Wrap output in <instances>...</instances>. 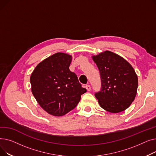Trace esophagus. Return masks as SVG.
Returning a JSON list of instances; mask_svg holds the SVG:
<instances>
[{"instance_id": "1", "label": "esophagus", "mask_w": 156, "mask_h": 156, "mask_svg": "<svg viewBox=\"0 0 156 156\" xmlns=\"http://www.w3.org/2000/svg\"><path fill=\"white\" fill-rule=\"evenodd\" d=\"M85 87H86V89L88 91H90V90H91V87H90V85H87Z\"/></svg>"}]
</instances>
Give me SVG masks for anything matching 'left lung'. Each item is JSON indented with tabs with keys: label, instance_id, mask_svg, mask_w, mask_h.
<instances>
[{
	"label": "left lung",
	"instance_id": "obj_1",
	"mask_svg": "<svg viewBox=\"0 0 156 156\" xmlns=\"http://www.w3.org/2000/svg\"><path fill=\"white\" fill-rule=\"evenodd\" d=\"M99 69L101 91L95 94L101 107L112 113L126 110L137 93L138 76L123 57L109 51L92 56Z\"/></svg>",
	"mask_w": 156,
	"mask_h": 156
}]
</instances>
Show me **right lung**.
I'll return each instance as SVG.
<instances>
[{
  "label": "right lung",
  "mask_w": 156,
  "mask_h": 156,
  "mask_svg": "<svg viewBox=\"0 0 156 156\" xmlns=\"http://www.w3.org/2000/svg\"><path fill=\"white\" fill-rule=\"evenodd\" d=\"M72 55L57 52L37 64L30 76L31 92L45 111L54 116L75 108L87 92L69 70Z\"/></svg>",
  "instance_id": "obj_1"
}]
</instances>
